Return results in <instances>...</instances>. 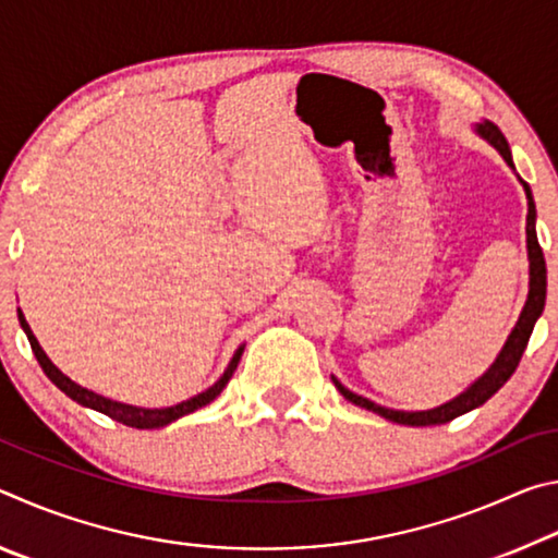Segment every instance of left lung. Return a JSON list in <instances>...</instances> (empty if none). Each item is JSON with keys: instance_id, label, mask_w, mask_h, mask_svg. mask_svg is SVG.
<instances>
[{"instance_id": "1", "label": "left lung", "mask_w": 558, "mask_h": 558, "mask_svg": "<svg viewBox=\"0 0 558 558\" xmlns=\"http://www.w3.org/2000/svg\"><path fill=\"white\" fill-rule=\"evenodd\" d=\"M477 132L487 140L489 145H495L497 153L505 157V162L514 169L512 153H509V145L502 135V130H499L495 122L485 120L477 125ZM522 184H524L526 202H529V214H526L529 298H526L522 315H519L517 327L512 329L507 344L502 347V352H499V356H497V362L489 366V369L480 376V379L472 384L465 393H460L458 399H452V401L442 403V405H438V409H430V411L405 413V411L384 409V405L344 389V386L335 379V386L347 401L362 405V409H366V411L379 413V415H384V418H389L393 423H403V426H440V423H448L452 418H458V415H462V413L477 409V405H483L487 399H493V396L502 389L509 376H512L519 366V359H522V354H524L529 337H532V329L536 325V319H539V315L544 313V302H546V260H544V251L539 245V239H536V226H534L536 223V206L532 199V189H529L526 182H522Z\"/></svg>"}]
</instances>
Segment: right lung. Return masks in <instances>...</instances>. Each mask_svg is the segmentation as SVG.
Instances as JSON below:
<instances>
[{"mask_svg": "<svg viewBox=\"0 0 558 558\" xmlns=\"http://www.w3.org/2000/svg\"><path fill=\"white\" fill-rule=\"evenodd\" d=\"M19 323H22L26 337H29L32 352H34V356H36V362L41 364L44 374L49 376V379H51L56 386H59V389H61L65 396H71V399L78 401L81 405H88V409H96V411H100V413L110 415L112 421H118V423H122V426H130V428H162V426H167V423H172V421H177V418H182V415L192 413V411H196V409H202V405H206V403H211V401L216 399V396H219V393L223 391V386L229 384V379H231L233 372H235V366H239V362H241V354H243V347L235 349V354H233V359H231L229 369L223 372L221 379L216 381V384L211 386V389H206L204 393L194 396V399L182 401V403H177V405H169V409H137V405H128V403L110 401V399H106V396L93 393V391H88V389H83V386H78L75 381H71L69 376L56 369V366L51 364V359L44 354V349L39 347V342H36V337H34V332L29 329V325H26V319H24L22 313H19Z\"/></svg>", "mask_w": 558, "mask_h": 558, "instance_id": "obj_1", "label": "right lung"}]
</instances>
